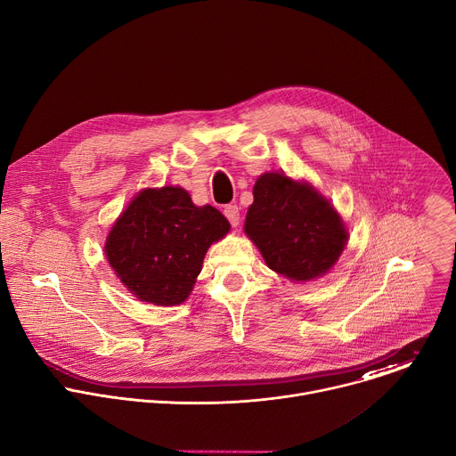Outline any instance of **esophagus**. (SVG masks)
<instances>
[{"instance_id":"esophagus-1","label":"esophagus","mask_w":456,"mask_h":456,"mask_svg":"<svg viewBox=\"0 0 456 456\" xmlns=\"http://www.w3.org/2000/svg\"><path fill=\"white\" fill-rule=\"evenodd\" d=\"M224 215H225V218L231 222L232 227H238V225H240V209H238V206H232V204L225 206V208H224Z\"/></svg>"}]
</instances>
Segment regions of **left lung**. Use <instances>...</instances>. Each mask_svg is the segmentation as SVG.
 Instances as JSON below:
<instances>
[{
  "instance_id": "1",
  "label": "left lung",
  "mask_w": 456,
  "mask_h": 456,
  "mask_svg": "<svg viewBox=\"0 0 456 456\" xmlns=\"http://www.w3.org/2000/svg\"><path fill=\"white\" fill-rule=\"evenodd\" d=\"M245 234L274 273L292 281L327 274L348 241L336 208L308 182L280 171L264 173L252 189Z\"/></svg>"
}]
</instances>
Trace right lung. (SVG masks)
Returning a JSON list of instances; mask_svg holds the SVG:
<instances>
[{"label":"right lung","mask_w":456,"mask_h":456,"mask_svg":"<svg viewBox=\"0 0 456 456\" xmlns=\"http://www.w3.org/2000/svg\"><path fill=\"white\" fill-rule=\"evenodd\" d=\"M229 229L218 209L194 206L185 189L146 187L115 220L104 252L137 299L175 306L189 297L208 248Z\"/></svg>","instance_id":"1"}]
</instances>
